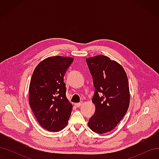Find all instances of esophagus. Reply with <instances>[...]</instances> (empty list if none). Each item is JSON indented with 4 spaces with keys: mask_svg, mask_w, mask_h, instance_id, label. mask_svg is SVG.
I'll return each instance as SVG.
<instances>
[{
    "mask_svg": "<svg viewBox=\"0 0 159 159\" xmlns=\"http://www.w3.org/2000/svg\"><path fill=\"white\" fill-rule=\"evenodd\" d=\"M75 106L76 107H80L81 105V103H75Z\"/></svg>",
    "mask_w": 159,
    "mask_h": 159,
    "instance_id": "esophagus-1",
    "label": "esophagus"
}]
</instances>
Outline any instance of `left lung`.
<instances>
[{
	"label": "left lung",
	"mask_w": 159,
	"mask_h": 159,
	"mask_svg": "<svg viewBox=\"0 0 159 159\" xmlns=\"http://www.w3.org/2000/svg\"><path fill=\"white\" fill-rule=\"evenodd\" d=\"M86 63L95 87L92 102L95 111L88 126L96 133H105L117 126L128 110L127 76L121 65L105 56L89 57Z\"/></svg>",
	"instance_id": "8db88e82"
}]
</instances>
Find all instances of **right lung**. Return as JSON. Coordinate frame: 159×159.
I'll return each instance as SVG.
<instances>
[{
    "label": "right lung",
    "mask_w": 159,
    "mask_h": 159,
    "mask_svg": "<svg viewBox=\"0 0 159 159\" xmlns=\"http://www.w3.org/2000/svg\"><path fill=\"white\" fill-rule=\"evenodd\" d=\"M70 57H49L34 71L29 86V103L40 125L60 131L68 124L72 104L67 99L64 77L73 62Z\"/></svg>",
    "instance_id": "right-lung-1"
}]
</instances>
